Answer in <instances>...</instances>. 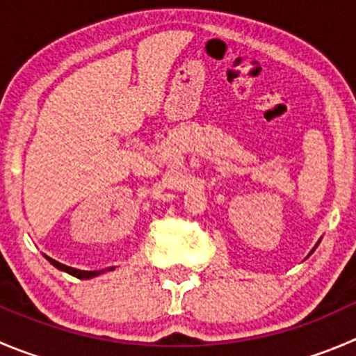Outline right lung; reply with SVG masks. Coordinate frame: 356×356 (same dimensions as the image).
I'll return each mask as SVG.
<instances>
[{"instance_id":"add662e5","label":"right lung","mask_w":356,"mask_h":356,"mask_svg":"<svg viewBox=\"0 0 356 356\" xmlns=\"http://www.w3.org/2000/svg\"><path fill=\"white\" fill-rule=\"evenodd\" d=\"M47 259H49V262L52 264V266H56L57 269L64 270V273L71 274V276H74V277H80V280H89V277H94V276H97V274H101V270H80V269H73V267L64 266V264L57 262V260L50 259V257H47ZM111 269H113V267H111Z\"/></svg>"}]
</instances>
